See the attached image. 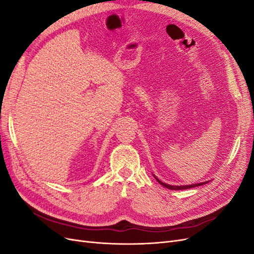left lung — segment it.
Masks as SVG:
<instances>
[{"mask_svg":"<svg viewBox=\"0 0 254 254\" xmlns=\"http://www.w3.org/2000/svg\"><path fill=\"white\" fill-rule=\"evenodd\" d=\"M155 176V175H153ZM155 178L157 179V181L161 184V186H163V187H165L166 189H170V190H187V189H191V188H196V187H200V186H203V184H205V183H207L209 181H206V182H201V183H196V184H190V186H182V187H179V186H171V184H166V183H164V182H162V181H160L157 177L155 176Z\"/></svg>","mask_w":254,"mask_h":254,"instance_id":"1","label":"left lung"}]
</instances>
